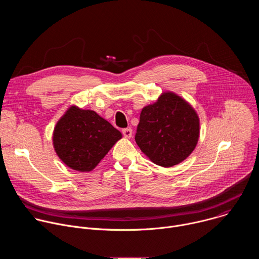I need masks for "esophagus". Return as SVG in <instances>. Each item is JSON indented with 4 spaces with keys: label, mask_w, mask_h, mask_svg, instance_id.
I'll use <instances>...</instances> for the list:
<instances>
[{
    "label": "esophagus",
    "mask_w": 259,
    "mask_h": 259,
    "mask_svg": "<svg viewBox=\"0 0 259 259\" xmlns=\"http://www.w3.org/2000/svg\"><path fill=\"white\" fill-rule=\"evenodd\" d=\"M123 135L126 137V138H131L132 137V129L131 128H126V129H123Z\"/></svg>",
    "instance_id": "obj_1"
}]
</instances>
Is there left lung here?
Listing matches in <instances>:
<instances>
[{"label":"left lung","mask_w":259,"mask_h":259,"mask_svg":"<svg viewBox=\"0 0 259 259\" xmlns=\"http://www.w3.org/2000/svg\"><path fill=\"white\" fill-rule=\"evenodd\" d=\"M200 136V119L182 97L167 91L140 113L135 141L153 163L172 167L186 160Z\"/></svg>","instance_id":"left-lung-1"}]
</instances>
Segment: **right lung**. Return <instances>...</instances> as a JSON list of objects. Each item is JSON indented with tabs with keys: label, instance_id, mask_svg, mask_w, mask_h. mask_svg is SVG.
<instances>
[{
	"label": "right lung",
	"instance_id": "right-lung-1",
	"mask_svg": "<svg viewBox=\"0 0 259 259\" xmlns=\"http://www.w3.org/2000/svg\"><path fill=\"white\" fill-rule=\"evenodd\" d=\"M122 133L91 109L67 108L53 131L58 158L70 169L89 172L105 157Z\"/></svg>",
	"mask_w": 259,
	"mask_h": 259
}]
</instances>
